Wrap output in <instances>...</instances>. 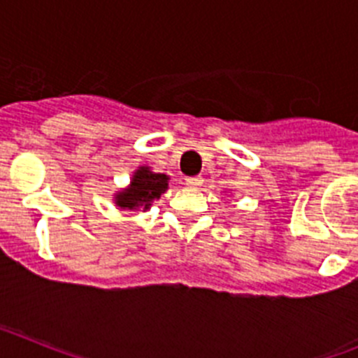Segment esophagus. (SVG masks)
<instances>
[{"label":"esophagus","mask_w":358,"mask_h":358,"mask_svg":"<svg viewBox=\"0 0 358 358\" xmlns=\"http://www.w3.org/2000/svg\"><path fill=\"white\" fill-rule=\"evenodd\" d=\"M202 185V177L194 176V177H186V186L189 188H199Z\"/></svg>","instance_id":"esophagus-1"}]
</instances>
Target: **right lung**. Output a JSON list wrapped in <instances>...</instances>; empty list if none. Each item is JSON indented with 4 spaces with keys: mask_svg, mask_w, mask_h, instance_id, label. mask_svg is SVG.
I'll use <instances>...</instances> for the list:
<instances>
[{
    "mask_svg": "<svg viewBox=\"0 0 358 358\" xmlns=\"http://www.w3.org/2000/svg\"><path fill=\"white\" fill-rule=\"evenodd\" d=\"M169 176L152 172L148 166H140L131 179V185L115 195L116 206L122 210L147 211L152 202L169 189Z\"/></svg>",
    "mask_w": 358,
    "mask_h": 358,
    "instance_id": "1",
    "label": "right lung"
}]
</instances>
